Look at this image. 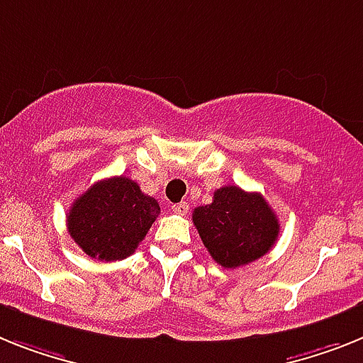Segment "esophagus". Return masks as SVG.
I'll list each match as a JSON object with an SVG mask.
<instances>
[{"label": "esophagus", "mask_w": 363, "mask_h": 363, "mask_svg": "<svg viewBox=\"0 0 363 363\" xmlns=\"http://www.w3.org/2000/svg\"><path fill=\"white\" fill-rule=\"evenodd\" d=\"M172 210H173V212H175V213H179V216H186V213L190 212V204L184 203V201H182V203L172 204Z\"/></svg>", "instance_id": "1"}]
</instances>
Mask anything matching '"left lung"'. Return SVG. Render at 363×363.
I'll return each instance as SVG.
<instances>
[{"mask_svg": "<svg viewBox=\"0 0 363 363\" xmlns=\"http://www.w3.org/2000/svg\"><path fill=\"white\" fill-rule=\"evenodd\" d=\"M194 225L210 256L225 269H238L264 256L279 234V220L264 197L225 186L213 201L194 210Z\"/></svg>", "mask_w": 363, "mask_h": 363, "instance_id": "left-lung-1", "label": "left lung"}]
</instances>
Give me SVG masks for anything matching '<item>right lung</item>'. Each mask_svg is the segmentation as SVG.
Instances as JSON below:
<instances>
[{"label":"right lung","instance_id":"add662e5","mask_svg":"<svg viewBox=\"0 0 363 363\" xmlns=\"http://www.w3.org/2000/svg\"><path fill=\"white\" fill-rule=\"evenodd\" d=\"M160 213L157 199L128 177L94 182L67 213V230L78 247L99 261L131 256Z\"/></svg>","mask_w":363,"mask_h":363}]
</instances>
